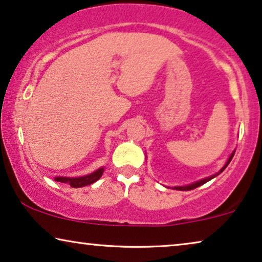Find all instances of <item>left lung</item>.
<instances>
[{
  "label": "left lung",
  "instance_id": "8db88e82",
  "mask_svg": "<svg viewBox=\"0 0 262 262\" xmlns=\"http://www.w3.org/2000/svg\"><path fill=\"white\" fill-rule=\"evenodd\" d=\"M234 154H235V150L230 154V156H229L228 161H227V162H225L224 166L221 168V170L218 171V173L213 174V175H211V177H207V178H205V179H202V180H199V181L193 182V184H189V185H186V186H175V187H171V188L178 189V191H191V189H194V188H196V187H199V186H202V185H204V184H206L207 181L212 180L213 178H216L217 175H220V174L222 173V171H223V170L225 169V168L228 167V164L230 163V161L232 160V157H234Z\"/></svg>",
  "mask_w": 262,
  "mask_h": 262
}]
</instances>
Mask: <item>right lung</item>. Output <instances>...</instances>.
<instances>
[{"instance_id":"add662e5","label":"right lung","mask_w":262,"mask_h":262,"mask_svg":"<svg viewBox=\"0 0 262 262\" xmlns=\"http://www.w3.org/2000/svg\"><path fill=\"white\" fill-rule=\"evenodd\" d=\"M103 170L105 168L101 167L95 171H93L91 174L84 175V177H76V178H69V177H56L55 180L57 182H62V184H68L71 187L78 188V187H84V186L94 184L95 181H98L100 178L102 177Z\"/></svg>"}]
</instances>
